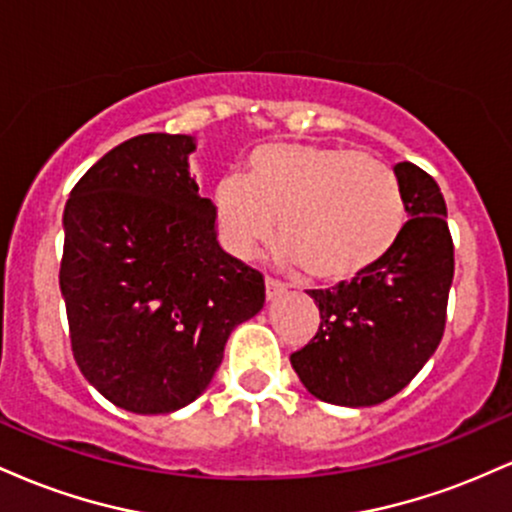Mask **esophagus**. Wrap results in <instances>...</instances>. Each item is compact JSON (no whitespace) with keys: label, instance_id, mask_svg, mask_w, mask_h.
Masks as SVG:
<instances>
[{"label":"esophagus","instance_id":"1","mask_svg":"<svg viewBox=\"0 0 512 512\" xmlns=\"http://www.w3.org/2000/svg\"><path fill=\"white\" fill-rule=\"evenodd\" d=\"M264 291H267V301H276V298L286 293V284H281V281L276 279H269L267 276V281H264Z\"/></svg>","mask_w":512,"mask_h":512}]
</instances>
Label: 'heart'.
<instances>
[{"label":"heart","instance_id":"obj_1","mask_svg":"<svg viewBox=\"0 0 512 512\" xmlns=\"http://www.w3.org/2000/svg\"><path fill=\"white\" fill-rule=\"evenodd\" d=\"M223 245L250 260L274 236L279 260L325 284H346L380 264L407 223L397 173L342 146L272 142L250 151L245 175L216 182Z\"/></svg>","mask_w":512,"mask_h":512}]
</instances>
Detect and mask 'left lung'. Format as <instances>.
<instances>
[{"label": "left lung", "instance_id": "obj_1", "mask_svg": "<svg viewBox=\"0 0 512 512\" xmlns=\"http://www.w3.org/2000/svg\"><path fill=\"white\" fill-rule=\"evenodd\" d=\"M409 221L383 262L334 289H313L320 330L291 366L310 395L339 407L395 397L438 349L455 274L448 209L438 182L414 163L395 166Z\"/></svg>", "mask_w": 512, "mask_h": 512}]
</instances>
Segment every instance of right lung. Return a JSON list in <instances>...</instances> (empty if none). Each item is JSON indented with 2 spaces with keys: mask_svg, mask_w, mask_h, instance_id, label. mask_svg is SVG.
I'll return each mask as SVG.
<instances>
[{
  "mask_svg": "<svg viewBox=\"0 0 512 512\" xmlns=\"http://www.w3.org/2000/svg\"><path fill=\"white\" fill-rule=\"evenodd\" d=\"M187 134L127 139L64 207L60 289L84 378L115 407L170 414L207 390L223 346L264 305L257 269L221 250Z\"/></svg>",
  "mask_w": 512,
  "mask_h": 512,
  "instance_id": "right-lung-1",
  "label": "right lung"
}]
</instances>
